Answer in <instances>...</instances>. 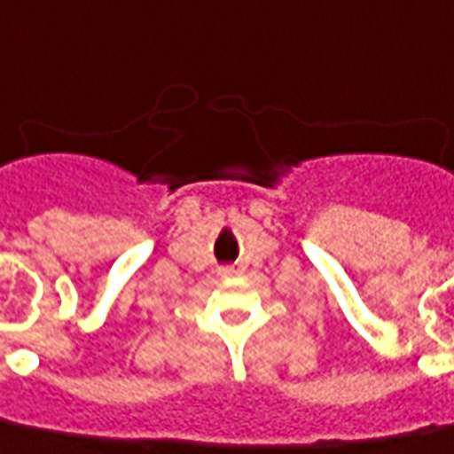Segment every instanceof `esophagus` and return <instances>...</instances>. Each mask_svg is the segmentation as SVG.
<instances>
[{
	"label": "esophagus",
	"mask_w": 454,
	"mask_h": 454,
	"mask_svg": "<svg viewBox=\"0 0 454 454\" xmlns=\"http://www.w3.org/2000/svg\"><path fill=\"white\" fill-rule=\"evenodd\" d=\"M219 273H221V276H223V278H228V276H233L235 269H233V266H221Z\"/></svg>",
	"instance_id": "esophagus-1"
}]
</instances>
